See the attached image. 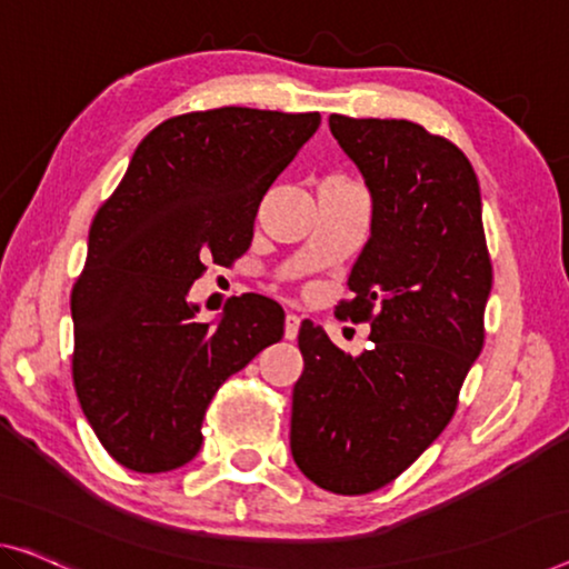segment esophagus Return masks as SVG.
<instances>
[{"label":"esophagus","mask_w":569,"mask_h":569,"mask_svg":"<svg viewBox=\"0 0 569 569\" xmlns=\"http://www.w3.org/2000/svg\"><path fill=\"white\" fill-rule=\"evenodd\" d=\"M299 327H301V317H296V313H286L283 337L286 339H296V337H299Z\"/></svg>","instance_id":"esophagus-1"}]
</instances>
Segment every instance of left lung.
I'll return each mask as SVG.
<instances>
[{
    "mask_svg": "<svg viewBox=\"0 0 569 569\" xmlns=\"http://www.w3.org/2000/svg\"><path fill=\"white\" fill-rule=\"evenodd\" d=\"M368 186L370 240L337 317L370 321L372 350H339L303 321L291 455L319 488L362 496L396 480L457 409L482 350L493 270L480 186L460 148L409 120L329 117Z\"/></svg>",
    "mask_w": 569,
    "mask_h": 569,
    "instance_id": "1",
    "label": "left lung"
}]
</instances>
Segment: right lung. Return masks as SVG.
<instances>
[{
    "label": "right lung",
    "mask_w": 569,
    "mask_h": 569,
    "mask_svg": "<svg viewBox=\"0 0 569 569\" xmlns=\"http://www.w3.org/2000/svg\"><path fill=\"white\" fill-rule=\"evenodd\" d=\"M319 124V112L248 107L171 117L97 211L71 293L73 386L127 470L191 462L219 386L283 337V309L266 296H237L201 325L189 291L203 262L230 266L250 248L262 197Z\"/></svg>",
    "instance_id": "1"
}]
</instances>
